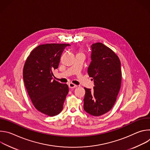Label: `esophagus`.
Segmentation results:
<instances>
[{"label":"esophagus","mask_w":150,"mask_h":150,"mask_svg":"<svg viewBox=\"0 0 150 150\" xmlns=\"http://www.w3.org/2000/svg\"><path fill=\"white\" fill-rule=\"evenodd\" d=\"M68 85H69V87L71 88H76V87H77V85H75V84H74V83H69L68 84Z\"/></svg>","instance_id":"34e87169"}]
</instances>
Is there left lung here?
Returning a JSON list of instances; mask_svg holds the SVG:
<instances>
[{
  "label": "left lung",
  "instance_id": "left-lung-1",
  "mask_svg": "<svg viewBox=\"0 0 150 150\" xmlns=\"http://www.w3.org/2000/svg\"><path fill=\"white\" fill-rule=\"evenodd\" d=\"M88 74L94 81V90L84 88L83 109L91 115L101 116L111 110L119 92L122 72L116 54L101 42L93 44Z\"/></svg>",
  "mask_w": 150,
  "mask_h": 150
}]
</instances>
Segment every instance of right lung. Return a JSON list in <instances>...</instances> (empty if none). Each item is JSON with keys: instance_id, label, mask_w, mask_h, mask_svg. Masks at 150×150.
I'll use <instances>...</instances> for the list:
<instances>
[{"instance_id": "1", "label": "right lung", "mask_w": 150, "mask_h": 150, "mask_svg": "<svg viewBox=\"0 0 150 150\" xmlns=\"http://www.w3.org/2000/svg\"><path fill=\"white\" fill-rule=\"evenodd\" d=\"M68 44L39 45L27 57L23 69L25 86L35 108L49 116L60 113L69 92L67 83L54 79L62 52Z\"/></svg>"}]
</instances>
